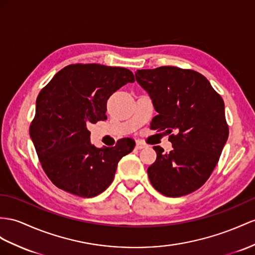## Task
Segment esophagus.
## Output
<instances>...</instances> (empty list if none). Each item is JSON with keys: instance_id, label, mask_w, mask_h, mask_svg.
Here are the masks:
<instances>
[{"instance_id": "obj_1", "label": "esophagus", "mask_w": 255, "mask_h": 255, "mask_svg": "<svg viewBox=\"0 0 255 255\" xmlns=\"http://www.w3.org/2000/svg\"><path fill=\"white\" fill-rule=\"evenodd\" d=\"M147 145L145 144L144 142L143 141H141V140H138L135 142V148H138V149H141V148H144V147H146Z\"/></svg>"}]
</instances>
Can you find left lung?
<instances>
[{"label":"left lung","mask_w":255,"mask_h":255,"mask_svg":"<svg viewBox=\"0 0 255 255\" xmlns=\"http://www.w3.org/2000/svg\"><path fill=\"white\" fill-rule=\"evenodd\" d=\"M158 114L151 127L168 132L172 149L153 146L157 153L147 168L151 184L168 197L198 190L210 178L228 138L224 101L207 78L191 69L159 67L138 70Z\"/></svg>","instance_id":"1"}]
</instances>
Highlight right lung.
I'll use <instances>...</instances> for the list:
<instances>
[{
    "label": "right lung",
    "mask_w": 255,
    "mask_h": 255,
    "mask_svg": "<svg viewBox=\"0 0 255 255\" xmlns=\"http://www.w3.org/2000/svg\"><path fill=\"white\" fill-rule=\"evenodd\" d=\"M133 82V73L125 68L76 63L60 70L40 91L30 136L43 170L57 187L90 198L112 183L117 164L135 142L124 138L115 146L96 147L87 127L107 120L109 98Z\"/></svg>",
    "instance_id": "1"
}]
</instances>
